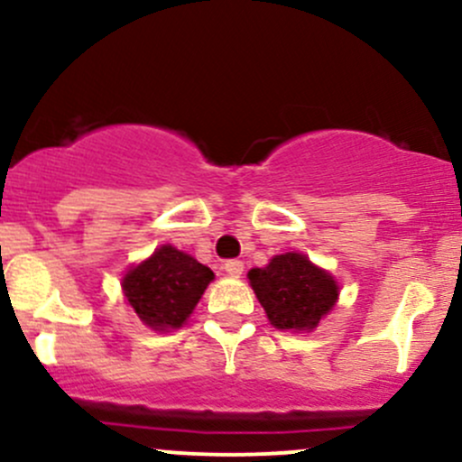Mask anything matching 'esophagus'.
I'll use <instances>...</instances> for the list:
<instances>
[{"label": "esophagus", "instance_id": "esophagus-1", "mask_svg": "<svg viewBox=\"0 0 462 462\" xmlns=\"http://www.w3.org/2000/svg\"><path fill=\"white\" fill-rule=\"evenodd\" d=\"M223 270H226L227 276H241L245 265H243V261H239V258H230V261L223 263Z\"/></svg>", "mask_w": 462, "mask_h": 462}]
</instances>
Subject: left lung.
<instances>
[{"label":"left lung","instance_id":"obj_1","mask_svg":"<svg viewBox=\"0 0 462 462\" xmlns=\"http://www.w3.org/2000/svg\"><path fill=\"white\" fill-rule=\"evenodd\" d=\"M250 285L267 318L276 328L318 327L324 313L337 300V285L327 272L313 265L307 256L287 254L273 256L263 270H250Z\"/></svg>","mask_w":462,"mask_h":462}]
</instances>
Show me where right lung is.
<instances>
[{
  "label": "right lung",
  "instance_id": "add662e5",
  "mask_svg": "<svg viewBox=\"0 0 462 462\" xmlns=\"http://www.w3.org/2000/svg\"><path fill=\"white\" fill-rule=\"evenodd\" d=\"M215 273L199 261L162 245L155 254L126 272L125 296L144 324L157 331L177 328L186 322Z\"/></svg>",
  "mask_w": 462,
  "mask_h": 462
}]
</instances>
